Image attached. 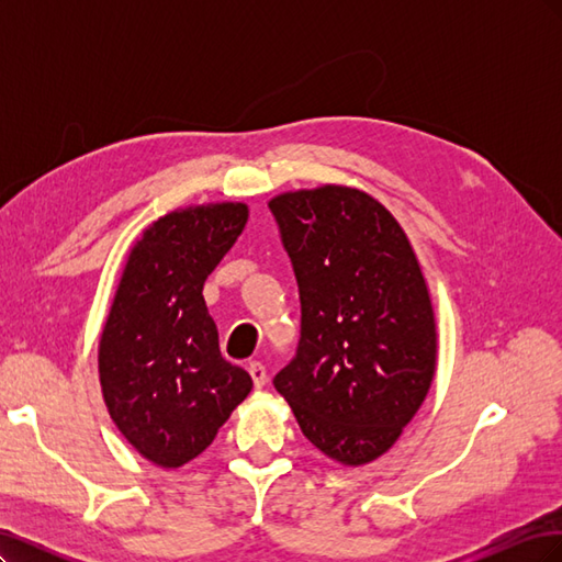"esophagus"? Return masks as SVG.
<instances>
[{
    "instance_id": "34e87169",
    "label": "esophagus",
    "mask_w": 562,
    "mask_h": 562,
    "mask_svg": "<svg viewBox=\"0 0 562 562\" xmlns=\"http://www.w3.org/2000/svg\"><path fill=\"white\" fill-rule=\"evenodd\" d=\"M248 372H250L255 389H262L267 384V370H265V366L260 361H250L248 363Z\"/></svg>"
}]
</instances>
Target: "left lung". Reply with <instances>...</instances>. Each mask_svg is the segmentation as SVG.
<instances>
[{
	"label": "left lung",
	"mask_w": 562,
	"mask_h": 562,
	"mask_svg": "<svg viewBox=\"0 0 562 562\" xmlns=\"http://www.w3.org/2000/svg\"><path fill=\"white\" fill-rule=\"evenodd\" d=\"M300 291L295 359L274 378L302 434L361 467L396 443L436 372V321L405 232L378 199L323 184L269 201Z\"/></svg>",
	"instance_id": "obj_1"
}]
</instances>
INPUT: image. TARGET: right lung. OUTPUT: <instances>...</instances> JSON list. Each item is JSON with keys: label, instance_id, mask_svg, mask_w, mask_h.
Instances as JSON below:
<instances>
[{"label": "right lung", "instance_id": "add662e5", "mask_svg": "<svg viewBox=\"0 0 562 562\" xmlns=\"http://www.w3.org/2000/svg\"><path fill=\"white\" fill-rule=\"evenodd\" d=\"M246 203L159 217L128 252L98 347L116 429L149 462L178 469L206 450L252 380L223 359L203 283L239 239Z\"/></svg>", "mask_w": 562, "mask_h": 562}]
</instances>
